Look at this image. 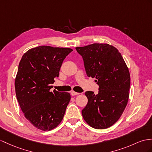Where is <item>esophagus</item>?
Here are the masks:
<instances>
[{"instance_id": "34e87169", "label": "esophagus", "mask_w": 152, "mask_h": 152, "mask_svg": "<svg viewBox=\"0 0 152 152\" xmlns=\"http://www.w3.org/2000/svg\"><path fill=\"white\" fill-rule=\"evenodd\" d=\"M79 93H77V92H75V91H72V92H71V95H72V96H75V95H79Z\"/></svg>"}]
</instances>
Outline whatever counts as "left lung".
Returning <instances> with one entry per match:
<instances>
[{"label":"left lung","instance_id":"obj_1","mask_svg":"<svg viewBox=\"0 0 152 152\" xmlns=\"http://www.w3.org/2000/svg\"><path fill=\"white\" fill-rule=\"evenodd\" d=\"M83 57L88 77L95 78L98 94L88 91L84 121L95 129L110 127L119 120L127 105L130 75L121 53L108 44L95 43L75 48Z\"/></svg>","mask_w":152,"mask_h":152}]
</instances>
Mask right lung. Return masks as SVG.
Listing matches in <instances>:
<instances>
[{
	"mask_svg": "<svg viewBox=\"0 0 152 152\" xmlns=\"http://www.w3.org/2000/svg\"><path fill=\"white\" fill-rule=\"evenodd\" d=\"M71 48L40 46L22 57L15 81L17 99L25 117L40 130L56 128L63 119L71 96L50 91Z\"/></svg>",
	"mask_w": 152,
	"mask_h": 152,
	"instance_id": "1",
	"label": "right lung"
}]
</instances>
